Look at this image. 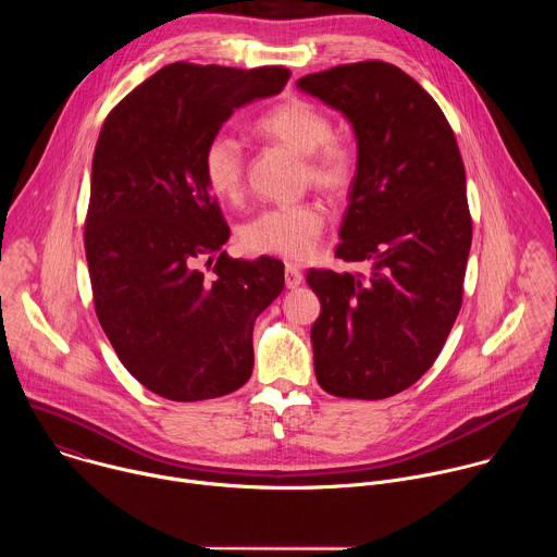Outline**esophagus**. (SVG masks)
<instances>
[{
  "label": "esophagus",
  "mask_w": 557,
  "mask_h": 557,
  "mask_svg": "<svg viewBox=\"0 0 557 557\" xmlns=\"http://www.w3.org/2000/svg\"><path fill=\"white\" fill-rule=\"evenodd\" d=\"M284 282L288 288H297L301 282H304V275H301V269L297 264H286L284 269Z\"/></svg>",
  "instance_id": "34e87169"
}]
</instances>
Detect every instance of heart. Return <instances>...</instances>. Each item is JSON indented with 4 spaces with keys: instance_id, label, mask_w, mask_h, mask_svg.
<instances>
[{
    "instance_id": "b5f03b06",
    "label": "heart",
    "mask_w": 557,
    "mask_h": 557,
    "mask_svg": "<svg viewBox=\"0 0 557 557\" xmlns=\"http://www.w3.org/2000/svg\"><path fill=\"white\" fill-rule=\"evenodd\" d=\"M258 132L306 156L308 178L326 194H346L357 174L350 147L333 140L335 127L317 106L290 99L258 121ZM202 172L209 189L224 200H235L245 189V149L231 134L213 136L202 153ZM324 231V213L312 202L277 205L264 209L243 226V245L253 253L286 260L308 258Z\"/></svg>"
}]
</instances>
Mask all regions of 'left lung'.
<instances>
[{"label":"left lung","mask_w":557,"mask_h":557,"mask_svg":"<svg viewBox=\"0 0 557 557\" xmlns=\"http://www.w3.org/2000/svg\"><path fill=\"white\" fill-rule=\"evenodd\" d=\"M297 88L344 114L357 140L335 253L361 271L306 275L322 304L310 329L314 376L344 399H385L432 368L462 304V158L436 101L392 63L337 65Z\"/></svg>","instance_id":"1"}]
</instances>
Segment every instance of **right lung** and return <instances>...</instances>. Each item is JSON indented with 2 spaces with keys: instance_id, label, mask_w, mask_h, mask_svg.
Here are the masks:
<instances>
[{
  "instance_id": "obj_1",
  "label": "right lung",
  "mask_w": 557,
  "mask_h": 557,
  "mask_svg": "<svg viewBox=\"0 0 557 557\" xmlns=\"http://www.w3.org/2000/svg\"><path fill=\"white\" fill-rule=\"evenodd\" d=\"M288 76L172 63L99 134L86 220L95 308L121 363L163 399H215L251 376L253 324L282 293L284 264L222 251L231 231L202 153L237 108L280 95Z\"/></svg>"
}]
</instances>
